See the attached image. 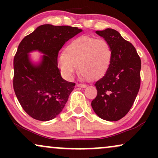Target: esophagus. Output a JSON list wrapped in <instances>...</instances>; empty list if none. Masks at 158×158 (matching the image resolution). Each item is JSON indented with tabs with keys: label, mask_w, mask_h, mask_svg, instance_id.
Here are the masks:
<instances>
[{
	"label": "esophagus",
	"mask_w": 158,
	"mask_h": 158,
	"mask_svg": "<svg viewBox=\"0 0 158 158\" xmlns=\"http://www.w3.org/2000/svg\"><path fill=\"white\" fill-rule=\"evenodd\" d=\"M77 87H80V88H85L87 87V85L85 84H77Z\"/></svg>",
	"instance_id": "34e87169"
}]
</instances>
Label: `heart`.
Here are the masks:
<instances>
[{"instance_id": "heart-1", "label": "heart", "mask_w": 158, "mask_h": 158, "mask_svg": "<svg viewBox=\"0 0 158 158\" xmlns=\"http://www.w3.org/2000/svg\"><path fill=\"white\" fill-rule=\"evenodd\" d=\"M111 59V48L106 40L84 35L67 45L64 53L58 58V66L67 78L73 77L78 65L81 77L97 80L109 70Z\"/></svg>"}]
</instances>
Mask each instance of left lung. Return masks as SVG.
<instances>
[{"label":"left lung","mask_w":158,"mask_h":158,"mask_svg":"<svg viewBox=\"0 0 158 158\" xmlns=\"http://www.w3.org/2000/svg\"><path fill=\"white\" fill-rule=\"evenodd\" d=\"M96 33L109 44L112 59L106 75L95 83L97 95L91 106L101 119L117 121L129 111L138 94L141 60L135 47L117 30L108 28Z\"/></svg>","instance_id":"8db88e82"}]
</instances>
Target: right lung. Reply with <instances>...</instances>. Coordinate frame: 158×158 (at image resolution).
Masks as SVG:
<instances>
[{"mask_svg":"<svg viewBox=\"0 0 158 158\" xmlns=\"http://www.w3.org/2000/svg\"><path fill=\"white\" fill-rule=\"evenodd\" d=\"M82 31L78 27L44 24L19 44L14 58L13 88L23 109L33 119L49 121L61 113L75 83L61 77L58 54L63 45ZM43 55L33 63L30 52Z\"/></svg>","mask_w":158,"mask_h":158,"instance_id":"add662e5","label":"right lung"}]
</instances>
